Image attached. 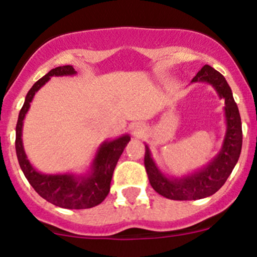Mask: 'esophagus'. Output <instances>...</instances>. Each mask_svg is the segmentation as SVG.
Segmentation results:
<instances>
[{
    "label": "esophagus",
    "mask_w": 257,
    "mask_h": 257,
    "mask_svg": "<svg viewBox=\"0 0 257 257\" xmlns=\"http://www.w3.org/2000/svg\"><path fill=\"white\" fill-rule=\"evenodd\" d=\"M131 131H132V134L134 135V137H140L141 134H143V125L140 124V123H133L131 125Z\"/></svg>",
    "instance_id": "34e87169"
}]
</instances>
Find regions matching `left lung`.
Wrapping results in <instances>:
<instances>
[{"label": "left lung", "instance_id": "1", "mask_svg": "<svg viewBox=\"0 0 257 257\" xmlns=\"http://www.w3.org/2000/svg\"><path fill=\"white\" fill-rule=\"evenodd\" d=\"M192 82H206L225 99L226 135L219 155L208 166L184 178H167L151 157L149 146L145 145V168L150 184L156 192L174 200H196L211 196L222 187L237 164L241 151L243 133L238 106L233 99L228 83L219 71L209 65L200 69Z\"/></svg>", "mask_w": 257, "mask_h": 257}]
</instances>
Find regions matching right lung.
<instances>
[{"instance_id": "right-lung-1", "label": "right lung", "mask_w": 257, "mask_h": 257, "mask_svg": "<svg viewBox=\"0 0 257 257\" xmlns=\"http://www.w3.org/2000/svg\"><path fill=\"white\" fill-rule=\"evenodd\" d=\"M76 73L77 72L71 65L58 66L32 85L18 117L16 151L19 166L25 178L42 198L60 208L88 209L100 204L110 192L112 174L123 150L131 141V137L123 135L116 140L105 141L99 147L91 164L90 172L87 175H73V174L48 175V174L38 173L26 157L22 139L23 120L25 118L26 112L30 108V102L36 91L43 87L53 76H72Z\"/></svg>"}]
</instances>
